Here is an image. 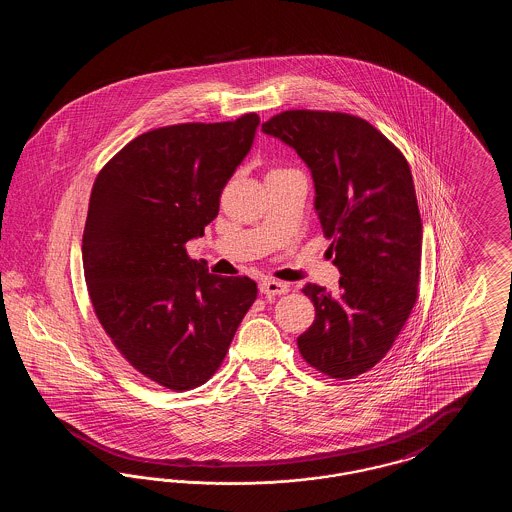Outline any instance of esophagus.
<instances>
[{
    "label": "esophagus",
    "instance_id": "esophagus-1",
    "mask_svg": "<svg viewBox=\"0 0 512 512\" xmlns=\"http://www.w3.org/2000/svg\"><path fill=\"white\" fill-rule=\"evenodd\" d=\"M259 292L265 295H284L290 292V286L286 282H278V280H263L259 284Z\"/></svg>",
    "mask_w": 512,
    "mask_h": 512
}]
</instances>
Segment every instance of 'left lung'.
<instances>
[{
    "label": "left lung",
    "instance_id": "1",
    "mask_svg": "<svg viewBox=\"0 0 512 512\" xmlns=\"http://www.w3.org/2000/svg\"><path fill=\"white\" fill-rule=\"evenodd\" d=\"M263 132L292 146L313 172L315 207L340 268V293L305 284L315 320L301 357L328 378L378 365L418 299L422 220L411 167L370 122L340 111L290 109Z\"/></svg>",
    "mask_w": 512,
    "mask_h": 512
}]
</instances>
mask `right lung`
I'll return each mask as SVG.
<instances>
[{
    "label": "right lung",
    "mask_w": 512,
    "mask_h": 512,
    "mask_svg": "<svg viewBox=\"0 0 512 512\" xmlns=\"http://www.w3.org/2000/svg\"><path fill=\"white\" fill-rule=\"evenodd\" d=\"M257 126L245 113L153 128L96 176L82 236L88 295L122 359L167 390H194L219 370L257 297L251 278L211 274L186 251L219 215Z\"/></svg>",
    "instance_id": "add662e5"
}]
</instances>
